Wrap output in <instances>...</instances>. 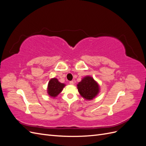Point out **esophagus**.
Segmentation results:
<instances>
[{
	"label": "esophagus",
	"instance_id": "34e87169",
	"mask_svg": "<svg viewBox=\"0 0 146 146\" xmlns=\"http://www.w3.org/2000/svg\"><path fill=\"white\" fill-rule=\"evenodd\" d=\"M69 84H70V85H74V81H70Z\"/></svg>",
	"mask_w": 146,
	"mask_h": 146
}]
</instances>
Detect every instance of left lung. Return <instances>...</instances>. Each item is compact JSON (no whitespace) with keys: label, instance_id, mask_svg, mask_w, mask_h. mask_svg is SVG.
<instances>
[{"label":"left lung","instance_id":"left-lung-1","mask_svg":"<svg viewBox=\"0 0 146 146\" xmlns=\"http://www.w3.org/2000/svg\"><path fill=\"white\" fill-rule=\"evenodd\" d=\"M77 89L82 98L90 100L93 99L99 94L100 88L93 78L86 76L78 83Z\"/></svg>","mask_w":146,"mask_h":146}]
</instances>
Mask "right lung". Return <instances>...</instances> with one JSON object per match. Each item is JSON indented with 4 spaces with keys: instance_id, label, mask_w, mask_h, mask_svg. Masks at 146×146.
Returning <instances> with one entry per match:
<instances>
[{
    "instance_id": "1",
    "label": "right lung",
    "mask_w": 146,
    "mask_h": 146,
    "mask_svg": "<svg viewBox=\"0 0 146 146\" xmlns=\"http://www.w3.org/2000/svg\"><path fill=\"white\" fill-rule=\"evenodd\" d=\"M64 86V84L60 83L57 78H51L48 83L47 93L50 97L55 98L62 91Z\"/></svg>"
}]
</instances>
